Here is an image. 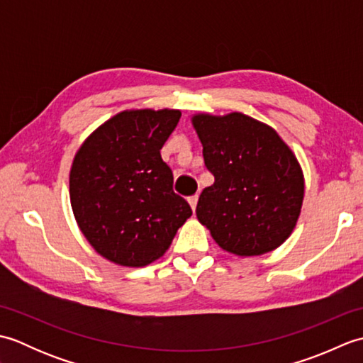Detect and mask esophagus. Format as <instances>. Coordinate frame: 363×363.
Listing matches in <instances>:
<instances>
[{
	"instance_id": "1",
	"label": "esophagus",
	"mask_w": 363,
	"mask_h": 363,
	"mask_svg": "<svg viewBox=\"0 0 363 363\" xmlns=\"http://www.w3.org/2000/svg\"><path fill=\"white\" fill-rule=\"evenodd\" d=\"M189 204H190V207L191 209H196V204H198V195H194V196H190L189 198Z\"/></svg>"
}]
</instances>
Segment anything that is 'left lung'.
<instances>
[{"label":"left lung","mask_w":363,"mask_h":363,"mask_svg":"<svg viewBox=\"0 0 363 363\" xmlns=\"http://www.w3.org/2000/svg\"><path fill=\"white\" fill-rule=\"evenodd\" d=\"M194 126L215 182L199 195L196 217L223 250L260 256L282 245L295 228L304 177L273 128L248 115H195Z\"/></svg>","instance_id":"1"}]
</instances>
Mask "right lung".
I'll list each match as a JSON object with an SVG mask.
<instances>
[{
  "mask_svg": "<svg viewBox=\"0 0 363 363\" xmlns=\"http://www.w3.org/2000/svg\"><path fill=\"white\" fill-rule=\"evenodd\" d=\"M179 111H126L99 126L70 172L74 218L95 251L125 267H145L168 250L191 215L173 191L160 150Z\"/></svg>",
  "mask_w": 363,
  "mask_h": 363,
  "instance_id": "right-lung-1",
  "label": "right lung"
}]
</instances>
